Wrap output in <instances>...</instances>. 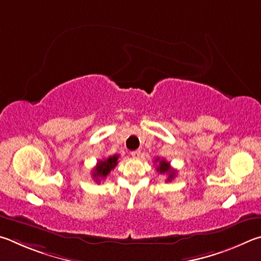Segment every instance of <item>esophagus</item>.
Listing matches in <instances>:
<instances>
[{"instance_id":"obj_1","label":"esophagus","mask_w":261,"mask_h":261,"mask_svg":"<svg viewBox=\"0 0 261 261\" xmlns=\"http://www.w3.org/2000/svg\"><path fill=\"white\" fill-rule=\"evenodd\" d=\"M130 154H132V157H134V158H139V157H140V154H141V150H135V151H132V152H130Z\"/></svg>"}]
</instances>
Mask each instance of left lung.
I'll list each match as a JSON object with an SVG mask.
<instances>
[{"instance_id": "8db88e82", "label": "left lung", "mask_w": 261, "mask_h": 261, "mask_svg": "<svg viewBox=\"0 0 261 261\" xmlns=\"http://www.w3.org/2000/svg\"><path fill=\"white\" fill-rule=\"evenodd\" d=\"M154 162L158 164L157 167H156L157 172L161 173V174H167L168 175L167 181H171L172 179H174L176 172L171 167L170 163L165 161V159H159V158H157Z\"/></svg>"}]
</instances>
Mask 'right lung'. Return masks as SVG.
Segmentation results:
<instances>
[{"label": "right lung", "mask_w": 261, "mask_h": 261, "mask_svg": "<svg viewBox=\"0 0 261 261\" xmlns=\"http://www.w3.org/2000/svg\"><path fill=\"white\" fill-rule=\"evenodd\" d=\"M118 154L109 157L108 159H103V161H98L96 164V167L93 170V179L95 182L99 184L100 181L104 180L107 177L110 172H111L118 164Z\"/></svg>", "instance_id": "1"}]
</instances>
